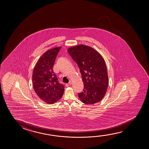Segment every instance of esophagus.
<instances>
[{"label":"esophagus","mask_w":149,"mask_h":149,"mask_svg":"<svg viewBox=\"0 0 149 149\" xmlns=\"http://www.w3.org/2000/svg\"><path fill=\"white\" fill-rule=\"evenodd\" d=\"M72 84V82H69V83H68V84H65V86H70V85H71V84Z\"/></svg>","instance_id":"obj_1"}]
</instances>
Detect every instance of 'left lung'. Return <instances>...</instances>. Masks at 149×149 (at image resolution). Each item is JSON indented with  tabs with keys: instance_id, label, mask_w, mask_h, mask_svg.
<instances>
[{
	"instance_id": "left-lung-1",
	"label": "left lung",
	"mask_w": 149,
	"mask_h": 149,
	"mask_svg": "<svg viewBox=\"0 0 149 149\" xmlns=\"http://www.w3.org/2000/svg\"><path fill=\"white\" fill-rule=\"evenodd\" d=\"M68 53L77 63L84 84L78 97L84 104H94L104 97L108 86L105 62L100 53L92 47L79 45L70 48Z\"/></svg>"
}]
</instances>
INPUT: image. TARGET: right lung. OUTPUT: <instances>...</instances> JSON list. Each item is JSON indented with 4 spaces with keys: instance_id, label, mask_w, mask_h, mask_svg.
I'll use <instances>...</instances> for the list:
<instances>
[{
    "instance_id": "obj_1",
    "label": "right lung",
    "mask_w": 149,
    "mask_h": 149,
    "mask_svg": "<svg viewBox=\"0 0 149 149\" xmlns=\"http://www.w3.org/2000/svg\"><path fill=\"white\" fill-rule=\"evenodd\" d=\"M61 47L49 49L37 61L33 74V89L39 98L48 104H53L62 97L64 86L53 72L55 59Z\"/></svg>"
}]
</instances>
